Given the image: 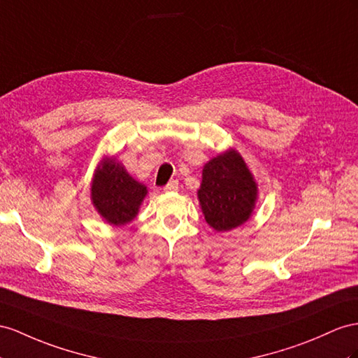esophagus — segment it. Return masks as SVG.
<instances>
[{
  "label": "esophagus",
  "mask_w": 358,
  "mask_h": 358,
  "mask_svg": "<svg viewBox=\"0 0 358 358\" xmlns=\"http://www.w3.org/2000/svg\"><path fill=\"white\" fill-rule=\"evenodd\" d=\"M163 190H164V192H177V190H178V181H176V180L169 181L168 185L164 186Z\"/></svg>",
  "instance_id": "obj_1"
}]
</instances>
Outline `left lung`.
<instances>
[{
  "label": "left lung",
  "instance_id": "8db88e82",
  "mask_svg": "<svg viewBox=\"0 0 358 358\" xmlns=\"http://www.w3.org/2000/svg\"><path fill=\"white\" fill-rule=\"evenodd\" d=\"M257 195V182L236 150L219 154L204 164L198 199L213 230L230 231L248 221Z\"/></svg>",
  "mask_w": 358,
  "mask_h": 358
}]
</instances>
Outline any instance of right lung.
<instances>
[{"label":"right lung","mask_w":358,"mask_h":358,"mask_svg":"<svg viewBox=\"0 0 358 358\" xmlns=\"http://www.w3.org/2000/svg\"><path fill=\"white\" fill-rule=\"evenodd\" d=\"M146 194V186L134 180L115 157L101 160L92 178V204L110 225L131 222Z\"/></svg>","instance_id":"obj_1"}]
</instances>
